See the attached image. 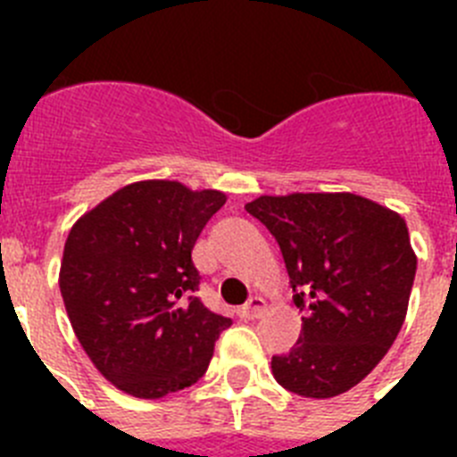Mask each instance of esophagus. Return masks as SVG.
I'll list each match as a JSON object with an SVG mask.
<instances>
[{"instance_id": "1", "label": "esophagus", "mask_w": 457, "mask_h": 457, "mask_svg": "<svg viewBox=\"0 0 457 457\" xmlns=\"http://www.w3.org/2000/svg\"><path fill=\"white\" fill-rule=\"evenodd\" d=\"M263 311H265V300H263V297H252V300H249L247 304L237 309V316L245 318V320H253V318L261 316Z\"/></svg>"}]
</instances>
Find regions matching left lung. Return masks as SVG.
Instances as JSON below:
<instances>
[{"label": "left lung", "instance_id": "left-lung-1", "mask_svg": "<svg viewBox=\"0 0 457 457\" xmlns=\"http://www.w3.org/2000/svg\"><path fill=\"white\" fill-rule=\"evenodd\" d=\"M277 237L306 311L272 375L304 398H334L359 385L401 332L417 253L398 212L350 192L258 196L245 205Z\"/></svg>", "mask_w": 457, "mask_h": 457}]
</instances>
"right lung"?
Here are the masks:
<instances>
[{
	"label": "right lung",
	"instance_id": "1",
	"mask_svg": "<svg viewBox=\"0 0 457 457\" xmlns=\"http://www.w3.org/2000/svg\"><path fill=\"white\" fill-rule=\"evenodd\" d=\"M224 204L220 189L139 180L72 224L59 288L84 353L116 389L155 401L208 370L231 318L192 295V249Z\"/></svg>",
	"mask_w": 457,
	"mask_h": 457
}]
</instances>
